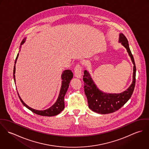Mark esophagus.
<instances>
[{"label":"esophagus","instance_id":"34e87169","mask_svg":"<svg viewBox=\"0 0 149 149\" xmlns=\"http://www.w3.org/2000/svg\"><path fill=\"white\" fill-rule=\"evenodd\" d=\"M74 74L77 78H81L82 76V66L80 64H77L74 67Z\"/></svg>","mask_w":149,"mask_h":149}]
</instances>
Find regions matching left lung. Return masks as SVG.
I'll use <instances>...</instances> for the list:
<instances>
[{"label": "left lung", "mask_w": 149, "mask_h": 149, "mask_svg": "<svg viewBox=\"0 0 149 149\" xmlns=\"http://www.w3.org/2000/svg\"><path fill=\"white\" fill-rule=\"evenodd\" d=\"M119 42L126 49L134 64L132 82L127 90L120 93H107L98 89L87 70H84L83 81L84 92L87 97L89 108L93 111L107 114L114 112L123 106L131 97L135 85L136 66L132 54L129 47L127 39L122 33L119 34Z\"/></svg>", "instance_id": "obj_1"}]
</instances>
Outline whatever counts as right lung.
I'll return each instance as SVG.
<instances>
[{
    "label": "right lung",
    "mask_w": 149,
    "mask_h": 149,
    "mask_svg": "<svg viewBox=\"0 0 149 149\" xmlns=\"http://www.w3.org/2000/svg\"><path fill=\"white\" fill-rule=\"evenodd\" d=\"M26 41V38H24L21 43V47L22 45H23ZM20 47V48H21ZM19 56V53H18L17 56L16 57L15 61V64H14V70H13V76H14V82L15 83V64L17 63L18 57ZM73 74L72 72L70 70H65L64 72L62 73L61 75V79H62V85L61 87V89H60V94L58 96V97L56 101V102L48 109H46L45 110H37V109H34L29 106H28L27 104H26L22 100L21 97L19 96L18 93V96L19 97L20 100L21 101L22 103L26 107V108H27L29 109H30V111H31L33 112L41 115V116H56L57 115H58V113H60L63 109L65 107V103H64V97H65V95L66 94L67 90L68 89L69 87V84L70 83V80H72V79L73 78Z\"/></svg>",
    "instance_id": "1"
}]
</instances>
